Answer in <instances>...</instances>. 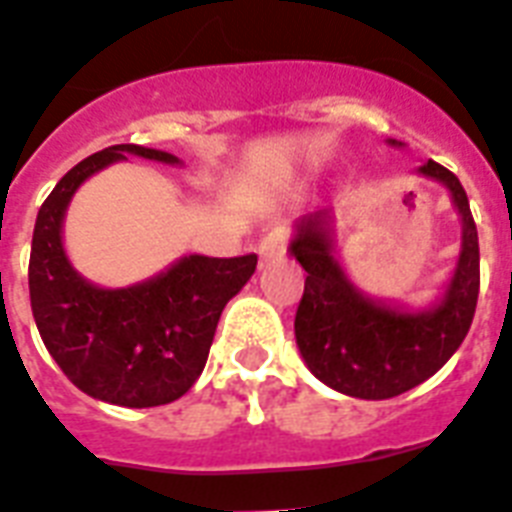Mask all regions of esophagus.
I'll list each match as a JSON object with an SVG mask.
<instances>
[{
    "mask_svg": "<svg viewBox=\"0 0 512 512\" xmlns=\"http://www.w3.org/2000/svg\"><path fill=\"white\" fill-rule=\"evenodd\" d=\"M286 231L284 228H273V231H268V234L260 239V244H257V252H260V263L268 265L270 260H278V257L284 255L286 252Z\"/></svg>",
    "mask_w": 512,
    "mask_h": 512,
    "instance_id": "esophagus-1",
    "label": "esophagus"
}]
</instances>
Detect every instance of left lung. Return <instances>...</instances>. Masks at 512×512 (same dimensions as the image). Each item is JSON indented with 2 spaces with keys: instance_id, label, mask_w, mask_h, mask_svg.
Listing matches in <instances>:
<instances>
[{
  "instance_id": "left-lung-1",
  "label": "left lung",
  "mask_w": 512,
  "mask_h": 512,
  "mask_svg": "<svg viewBox=\"0 0 512 512\" xmlns=\"http://www.w3.org/2000/svg\"><path fill=\"white\" fill-rule=\"evenodd\" d=\"M386 144L402 147L397 139ZM415 173L447 189L463 226L458 263L429 307L415 310L360 292L336 255L328 207L302 215L289 242V255L307 273L294 318L299 355L318 381L357 400H389L434 376L458 352L476 313L479 234L463 184L434 160Z\"/></svg>"
}]
</instances>
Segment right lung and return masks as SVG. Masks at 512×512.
I'll return each mask as SVG.
<instances>
[{"mask_svg": "<svg viewBox=\"0 0 512 512\" xmlns=\"http://www.w3.org/2000/svg\"><path fill=\"white\" fill-rule=\"evenodd\" d=\"M128 155L184 165L162 149L115 144L70 168L36 215L28 289L49 355L81 392L120 407H157L199 378L220 313L252 278L257 255H184L123 289L83 278L62 244L70 199L83 181Z\"/></svg>", "mask_w": 512, "mask_h": 512, "instance_id": "add662e5", "label": "right lung"}]
</instances>
